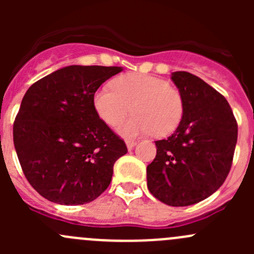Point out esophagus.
Returning <instances> with one entry per match:
<instances>
[{"instance_id": "obj_1", "label": "esophagus", "mask_w": 254, "mask_h": 254, "mask_svg": "<svg viewBox=\"0 0 254 254\" xmlns=\"http://www.w3.org/2000/svg\"><path fill=\"white\" fill-rule=\"evenodd\" d=\"M127 150H132V148L135 147V146H136V141H135V140H127Z\"/></svg>"}]
</instances>
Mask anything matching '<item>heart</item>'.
<instances>
[{
  "label": "heart",
  "instance_id": "b5f03b06",
  "mask_svg": "<svg viewBox=\"0 0 254 254\" xmlns=\"http://www.w3.org/2000/svg\"><path fill=\"white\" fill-rule=\"evenodd\" d=\"M93 107L109 127H118L135 113L119 132L127 137L152 132L156 136L171 135L181 124L184 103L181 93L167 81L143 73H127L102 87L93 94Z\"/></svg>",
  "mask_w": 254,
  "mask_h": 254
}]
</instances>
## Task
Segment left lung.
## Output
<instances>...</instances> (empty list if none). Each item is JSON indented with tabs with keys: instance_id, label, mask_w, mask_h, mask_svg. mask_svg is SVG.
Wrapping results in <instances>:
<instances>
[{
	"instance_id": "8db88e82",
	"label": "left lung",
	"mask_w": 254,
	"mask_h": 254,
	"mask_svg": "<svg viewBox=\"0 0 254 254\" xmlns=\"http://www.w3.org/2000/svg\"><path fill=\"white\" fill-rule=\"evenodd\" d=\"M184 103L181 124L168 139L155 141L147 188L171 206L199 203L226 179L237 142V122L216 89L186 71L172 73Z\"/></svg>"
}]
</instances>
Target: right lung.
<instances>
[{"mask_svg": "<svg viewBox=\"0 0 254 254\" xmlns=\"http://www.w3.org/2000/svg\"><path fill=\"white\" fill-rule=\"evenodd\" d=\"M118 66L71 65L28 88L13 124L23 173L42 196L61 205L86 204L111 184L125 142L99 119L93 94Z\"/></svg>", "mask_w": 254, "mask_h": 254, "instance_id": "right-lung-1", "label": "right lung"}]
</instances>
